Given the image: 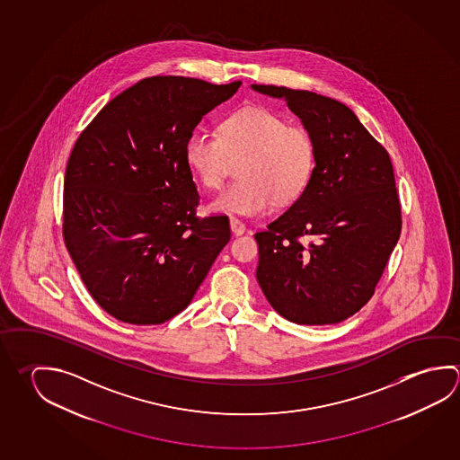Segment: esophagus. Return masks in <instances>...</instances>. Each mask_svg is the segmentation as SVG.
Returning <instances> with one entry per match:
<instances>
[{
	"label": "esophagus",
	"mask_w": 460,
	"mask_h": 460,
	"mask_svg": "<svg viewBox=\"0 0 460 460\" xmlns=\"http://www.w3.org/2000/svg\"><path fill=\"white\" fill-rule=\"evenodd\" d=\"M231 231L235 235H241V234L245 233V225L242 223L241 219L231 218Z\"/></svg>",
	"instance_id": "esophagus-1"
}]
</instances>
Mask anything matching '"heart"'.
<instances>
[{
	"mask_svg": "<svg viewBox=\"0 0 460 460\" xmlns=\"http://www.w3.org/2000/svg\"><path fill=\"white\" fill-rule=\"evenodd\" d=\"M314 160L312 132L265 106L241 108L221 122L219 132L195 130L186 144L187 166L210 190L223 186L234 162H241V179L210 203L211 211L226 215L255 217L274 200H297Z\"/></svg>",
	"mask_w": 460,
	"mask_h": 460,
	"instance_id": "b5f03b06",
	"label": "heart"
}]
</instances>
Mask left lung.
<instances>
[{"mask_svg":"<svg viewBox=\"0 0 460 460\" xmlns=\"http://www.w3.org/2000/svg\"><path fill=\"white\" fill-rule=\"evenodd\" d=\"M252 89L284 98L316 146L304 194L255 234L258 284L289 322H344L375 294L401 235L393 163L338 100L276 85Z\"/></svg>","mask_w":460,"mask_h":460,"instance_id":"obj_1","label":"left lung"}]
</instances>
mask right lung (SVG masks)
Instances as JSON below:
<instances>
[{
  "instance_id": "add662e5",
  "label": "right lung",
  "mask_w": 460,
  "mask_h": 460,
  "mask_svg": "<svg viewBox=\"0 0 460 460\" xmlns=\"http://www.w3.org/2000/svg\"><path fill=\"white\" fill-rule=\"evenodd\" d=\"M226 85L146 77L93 118L66 166L63 237L98 305L119 322L181 314L231 239L227 217L199 218L186 144Z\"/></svg>"
}]
</instances>
